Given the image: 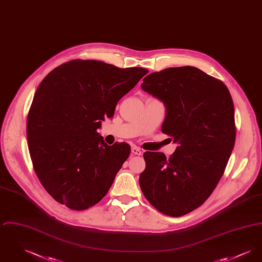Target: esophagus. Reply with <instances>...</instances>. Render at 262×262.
Here are the masks:
<instances>
[{
	"instance_id": "1",
	"label": "esophagus",
	"mask_w": 262,
	"mask_h": 262,
	"mask_svg": "<svg viewBox=\"0 0 262 262\" xmlns=\"http://www.w3.org/2000/svg\"><path fill=\"white\" fill-rule=\"evenodd\" d=\"M132 153L135 155H141L142 154V150L140 149L137 146H133L132 147Z\"/></svg>"
}]
</instances>
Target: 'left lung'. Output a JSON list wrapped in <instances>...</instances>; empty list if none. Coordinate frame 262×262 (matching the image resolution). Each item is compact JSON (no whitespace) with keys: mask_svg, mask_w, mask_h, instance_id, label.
Masks as SVG:
<instances>
[{"mask_svg":"<svg viewBox=\"0 0 262 262\" xmlns=\"http://www.w3.org/2000/svg\"><path fill=\"white\" fill-rule=\"evenodd\" d=\"M141 88L165 105L161 130L178 147L168 159L145 152L139 186L158 211L180 217L200 207L224 174L236 140L234 103L221 80L189 66L152 73Z\"/></svg>","mask_w":262,"mask_h":262,"instance_id":"obj_1","label":"left lung"}]
</instances>
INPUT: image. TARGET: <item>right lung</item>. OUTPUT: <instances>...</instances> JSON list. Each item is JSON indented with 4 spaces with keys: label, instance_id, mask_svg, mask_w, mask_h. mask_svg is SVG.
Masks as SVG:
<instances>
[{
    "label": "right lung",
    "instance_id": "right-lung-1",
    "mask_svg": "<svg viewBox=\"0 0 262 262\" xmlns=\"http://www.w3.org/2000/svg\"><path fill=\"white\" fill-rule=\"evenodd\" d=\"M147 73L143 68L73 60L41 81L26 134L38 179L56 201L84 210L107 194L130 146L125 142L109 146L97 129Z\"/></svg>",
    "mask_w": 262,
    "mask_h": 262
}]
</instances>
